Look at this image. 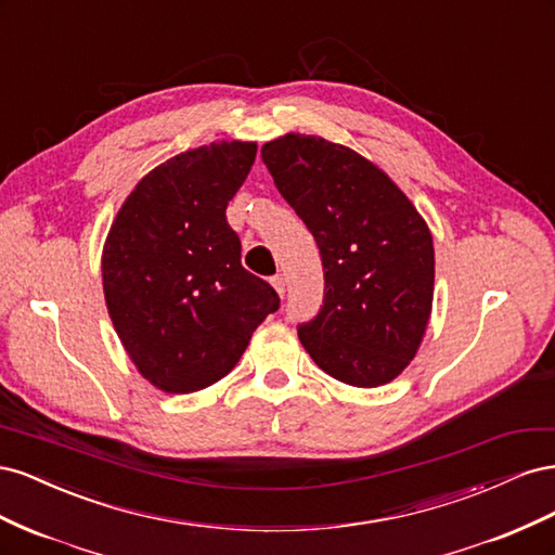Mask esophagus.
Instances as JSON below:
<instances>
[{"label":"esophagus","mask_w":555,"mask_h":555,"mask_svg":"<svg viewBox=\"0 0 555 555\" xmlns=\"http://www.w3.org/2000/svg\"><path fill=\"white\" fill-rule=\"evenodd\" d=\"M271 284H273L275 292H278L280 296H284V287H287V278H284V275H275V278L271 280Z\"/></svg>","instance_id":"esophagus-1"}]
</instances>
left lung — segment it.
<instances>
[{"instance_id":"left-lung-1","label":"left lung","mask_w":555,"mask_h":555,"mask_svg":"<svg viewBox=\"0 0 555 555\" xmlns=\"http://www.w3.org/2000/svg\"><path fill=\"white\" fill-rule=\"evenodd\" d=\"M284 201L324 266V306L298 338L351 386L389 384L414 359L433 308L435 249L424 217L379 166L322 137L284 133L261 147Z\"/></svg>"}]
</instances>
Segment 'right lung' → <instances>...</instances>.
Masks as SVG:
<instances>
[{"label": "right lung", "mask_w": 555, "mask_h": 555, "mask_svg": "<svg viewBox=\"0 0 555 555\" xmlns=\"http://www.w3.org/2000/svg\"><path fill=\"white\" fill-rule=\"evenodd\" d=\"M257 143L220 141L171 157L127 196L102 257L106 308L139 373L166 393L220 382L280 308L241 263L227 206Z\"/></svg>", "instance_id": "obj_1"}]
</instances>
